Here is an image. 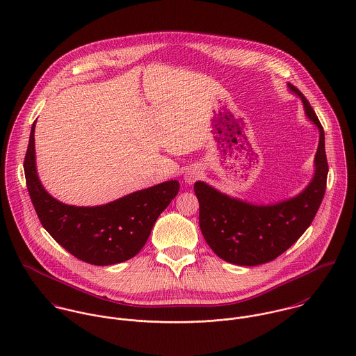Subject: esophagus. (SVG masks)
Segmentation results:
<instances>
[{"mask_svg": "<svg viewBox=\"0 0 356 356\" xmlns=\"http://www.w3.org/2000/svg\"><path fill=\"white\" fill-rule=\"evenodd\" d=\"M200 177H202L200 168L192 167V168H188V171H186L185 175H184V179H185V182H186L188 185H192V184H195Z\"/></svg>", "mask_w": 356, "mask_h": 356, "instance_id": "1", "label": "esophagus"}]
</instances>
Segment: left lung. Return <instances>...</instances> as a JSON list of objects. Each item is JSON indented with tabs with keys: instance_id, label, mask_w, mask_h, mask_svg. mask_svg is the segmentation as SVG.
<instances>
[{
	"instance_id": "8db88e82",
	"label": "left lung",
	"mask_w": 356,
	"mask_h": 356,
	"mask_svg": "<svg viewBox=\"0 0 356 356\" xmlns=\"http://www.w3.org/2000/svg\"><path fill=\"white\" fill-rule=\"evenodd\" d=\"M288 86L300 97L307 118L319 130L315 172L305 191L281 203L257 205L220 193L202 181L195 184L204 238L215 254L233 264L257 266L284 254L308 229L326 191L329 167L323 127L305 95L293 85Z\"/></svg>"
}]
</instances>
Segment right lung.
<instances>
[{
  "label": "right lung",
  "mask_w": 356,
  "mask_h": 356,
  "mask_svg": "<svg viewBox=\"0 0 356 356\" xmlns=\"http://www.w3.org/2000/svg\"><path fill=\"white\" fill-rule=\"evenodd\" d=\"M35 122L24 157L27 189L51 237L76 259L95 266L129 260L145 245L159 215L178 195L179 182L167 181L97 207H75L53 199L35 168Z\"/></svg>",
  "instance_id": "right-lung-1"
}]
</instances>
